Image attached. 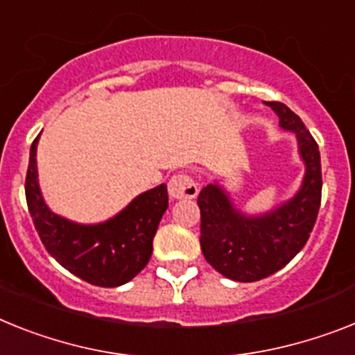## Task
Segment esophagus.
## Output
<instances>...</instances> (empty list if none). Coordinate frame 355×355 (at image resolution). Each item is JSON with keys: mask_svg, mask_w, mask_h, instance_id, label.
Listing matches in <instances>:
<instances>
[{"mask_svg": "<svg viewBox=\"0 0 355 355\" xmlns=\"http://www.w3.org/2000/svg\"><path fill=\"white\" fill-rule=\"evenodd\" d=\"M169 189V196L175 198V200H191L198 195V186H196L195 178L191 175H187V173H178L175 177H171L168 184Z\"/></svg>", "mask_w": 355, "mask_h": 355, "instance_id": "esophagus-1", "label": "esophagus"}]
</instances>
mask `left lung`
<instances>
[{
	"label": "left lung",
	"mask_w": 355,
	"mask_h": 355,
	"mask_svg": "<svg viewBox=\"0 0 355 355\" xmlns=\"http://www.w3.org/2000/svg\"><path fill=\"white\" fill-rule=\"evenodd\" d=\"M278 115L279 126L296 133L306 173L303 186L288 204L247 218L233 209L218 186H205L198 195L200 247L207 263L234 282H258L284 269L311 236L321 205V159L314 137L284 103H265Z\"/></svg>",
	"instance_id": "1"
}]
</instances>
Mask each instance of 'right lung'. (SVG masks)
<instances>
[{
  "instance_id": "1",
  "label": "right lung",
  "mask_w": 355,
  "mask_h": 355,
  "mask_svg": "<svg viewBox=\"0 0 355 355\" xmlns=\"http://www.w3.org/2000/svg\"><path fill=\"white\" fill-rule=\"evenodd\" d=\"M25 178L26 205L44 249L71 274L97 287H119L144 269L153 251V238L168 209V187L160 184L142 193L126 209L99 225H77L44 205L37 186L35 148Z\"/></svg>"
}]
</instances>
